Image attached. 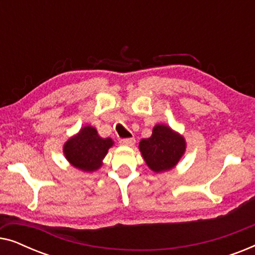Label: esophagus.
Returning a JSON list of instances; mask_svg holds the SVG:
<instances>
[{
  "label": "esophagus",
  "mask_w": 255,
  "mask_h": 255,
  "mask_svg": "<svg viewBox=\"0 0 255 255\" xmlns=\"http://www.w3.org/2000/svg\"><path fill=\"white\" fill-rule=\"evenodd\" d=\"M134 142H135L134 138H127V139H122V140L120 141V144L123 146H130L131 147V146L134 145Z\"/></svg>",
  "instance_id": "esophagus-1"
}]
</instances>
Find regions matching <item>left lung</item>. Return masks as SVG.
Segmentation results:
<instances>
[{"label":"left lung","mask_w":255,"mask_h":255,"mask_svg":"<svg viewBox=\"0 0 255 255\" xmlns=\"http://www.w3.org/2000/svg\"><path fill=\"white\" fill-rule=\"evenodd\" d=\"M186 139L165 124H156L149 138L141 139L139 151L152 172H168L175 167L186 153Z\"/></svg>","instance_id":"8db88e82"}]
</instances>
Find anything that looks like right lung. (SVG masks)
Instances as JSON below:
<instances>
[{"mask_svg":"<svg viewBox=\"0 0 255 255\" xmlns=\"http://www.w3.org/2000/svg\"><path fill=\"white\" fill-rule=\"evenodd\" d=\"M111 138H102L92 125L80 128L78 133L68 138L62 152L69 165L86 173H93L103 165L108 151L114 146Z\"/></svg>","mask_w":255,"mask_h":255,"instance_id":"add662e5","label":"right lung"}]
</instances>
